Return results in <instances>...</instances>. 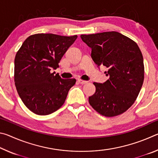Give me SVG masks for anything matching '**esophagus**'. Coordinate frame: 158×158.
I'll list each match as a JSON object with an SVG mask.
<instances>
[{
    "mask_svg": "<svg viewBox=\"0 0 158 158\" xmlns=\"http://www.w3.org/2000/svg\"><path fill=\"white\" fill-rule=\"evenodd\" d=\"M77 81H78L80 84H85L87 83L86 81H84V80H81V79H78L77 80Z\"/></svg>",
    "mask_w": 158,
    "mask_h": 158,
    "instance_id": "1",
    "label": "esophagus"
}]
</instances>
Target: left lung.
Masks as SVG:
<instances>
[{
	"label": "left lung",
	"mask_w": 158,
	"mask_h": 158,
	"mask_svg": "<svg viewBox=\"0 0 158 158\" xmlns=\"http://www.w3.org/2000/svg\"><path fill=\"white\" fill-rule=\"evenodd\" d=\"M81 38L91 49L98 68L105 66L109 77L103 84L93 83L96 90L89 98L90 105L102 116L124 113L135 102L143 82V59L138 45L116 31L81 35Z\"/></svg>",
	"instance_id": "8db88e82"
}]
</instances>
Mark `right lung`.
<instances>
[{"mask_svg":"<svg viewBox=\"0 0 158 158\" xmlns=\"http://www.w3.org/2000/svg\"><path fill=\"white\" fill-rule=\"evenodd\" d=\"M77 35L39 33L29 36L15 59V83L18 94L29 110L44 116L58 110L76 79H64L52 73Z\"/></svg>","mask_w":158,"mask_h":158,"instance_id":"right-lung-1","label":"right lung"}]
</instances>
